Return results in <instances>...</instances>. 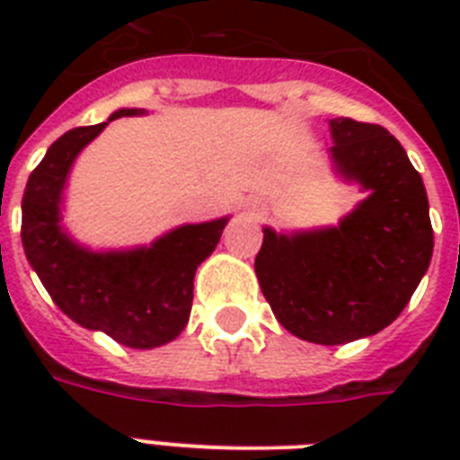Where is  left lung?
Instances as JSON below:
<instances>
[{
    "mask_svg": "<svg viewBox=\"0 0 460 460\" xmlns=\"http://www.w3.org/2000/svg\"><path fill=\"white\" fill-rule=\"evenodd\" d=\"M334 172L367 190L336 226H265L255 274L274 317L310 343L339 346L389 327L425 277L435 248L420 173L392 133L329 121Z\"/></svg>",
    "mask_w": 460,
    "mask_h": 460,
    "instance_id": "obj_1",
    "label": "left lung"
}]
</instances>
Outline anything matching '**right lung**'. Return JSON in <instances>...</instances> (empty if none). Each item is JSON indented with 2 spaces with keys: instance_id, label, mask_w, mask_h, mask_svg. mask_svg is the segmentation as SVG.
<instances>
[{
  "instance_id": "obj_1",
  "label": "right lung",
  "mask_w": 460,
  "mask_h": 460,
  "mask_svg": "<svg viewBox=\"0 0 460 460\" xmlns=\"http://www.w3.org/2000/svg\"><path fill=\"white\" fill-rule=\"evenodd\" d=\"M138 114L146 110H117L104 124L81 126L54 140L25 183L21 241L61 313L81 327L146 350L173 341L188 324L195 270L212 255L229 217L183 224L128 251H90L75 243L61 226L68 172L110 121Z\"/></svg>"
}]
</instances>
